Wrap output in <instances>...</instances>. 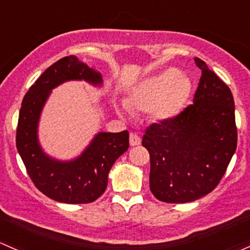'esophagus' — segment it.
Returning a JSON list of instances; mask_svg holds the SVG:
<instances>
[{
  "label": "esophagus",
  "mask_w": 250,
  "mask_h": 250,
  "mask_svg": "<svg viewBox=\"0 0 250 250\" xmlns=\"http://www.w3.org/2000/svg\"><path fill=\"white\" fill-rule=\"evenodd\" d=\"M142 142V140H141V137L138 135H136V133L131 132L130 133V144L131 146H138V144H141Z\"/></svg>",
  "instance_id": "esophagus-1"
}]
</instances>
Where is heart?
<instances>
[{
    "mask_svg": "<svg viewBox=\"0 0 250 250\" xmlns=\"http://www.w3.org/2000/svg\"><path fill=\"white\" fill-rule=\"evenodd\" d=\"M191 92V81L181 71H167L142 79L130 92L126 106L131 110L146 112L154 123H164L176 118L187 104ZM126 107L119 108L125 114Z\"/></svg>",
    "mask_w": 250,
    "mask_h": 250,
    "instance_id": "1",
    "label": "heart"
}]
</instances>
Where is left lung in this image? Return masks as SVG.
I'll use <instances>...</instances> for the list:
<instances>
[{
    "label": "left lung",
    "instance_id": "left-lung-1",
    "mask_svg": "<svg viewBox=\"0 0 250 250\" xmlns=\"http://www.w3.org/2000/svg\"><path fill=\"white\" fill-rule=\"evenodd\" d=\"M194 60L202 72L194 104L151 124L142 140L150 155V190L167 203L192 202L214 190L237 146L231 90L205 61Z\"/></svg>",
    "mask_w": 250,
    "mask_h": 250
}]
</instances>
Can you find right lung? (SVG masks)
Wrapping results in <instances>:
<instances>
[{"instance_id": "obj_1", "label": "right lung", "mask_w": 250, "mask_h": 250, "mask_svg": "<svg viewBox=\"0 0 250 250\" xmlns=\"http://www.w3.org/2000/svg\"><path fill=\"white\" fill-rule=\"evenodd\" d=\"M68 81L102 85L101 73L74 55L45 69L24 96L17 127V149L30 178L45 196L62 203H90L104 192L113 164L128 148V132H99L73 160H58L41 146L38 123L54 87Z\"/></svg>"}]
</instances>
